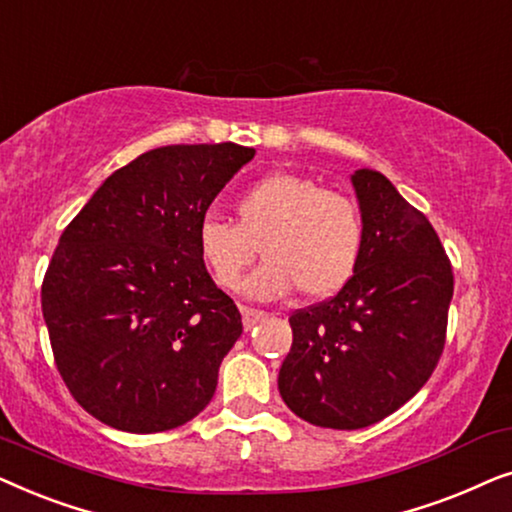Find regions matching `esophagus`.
I'll return each instance as SVG.
<instances>
[{
    "mask_svg": "<svg viewBox=\"0 0 512 512\" xmlns=\"http://www.w3.org/2000/svg\"><path fill=\"white\" fill-rule=\"evenodd\" d=\"M240 310H242V324H244V328H247V331H249V328H254L258 321L265 317V312L254 310V307H244L242 305Z\"/></svg>",
    "mask_w": 512,
    "mask_h": 512,
    "instance_id": "obj_1",
    "label": "esophagus"
}]
</instances>
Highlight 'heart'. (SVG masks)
I'll return each mask as SVG.
<instances>
[{
  "label": "heart",
  "mask_w": 512,
  "mask_h": 512,
  "mask_svg": "<svg viewBox=\"0 0 512 512\" xmlns=\"http://www.w3.org/2000/svg\"><path fill=\"white\" fill-rule=\"evenodd\" d=\"M235 221L205 219L198 254L221 289L235 291L261 247L268 261L249 277L254 298H282L293 286L326 298L352 279L363 247L359 207L310 177L272 172L237 193Z\"/></svg>",
  "instance_id": "obj_1"
}]
</instances>
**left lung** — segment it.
I'll use <instances>...</instances> for the list:
<instances>
[{
	"mask_svg": "<svg viewBox=\"0 0 512 512\" xmlns=\"http://www.w3.org/2000/svg\"><path fill=\"white\" fill-rule=\"evenodd\" d=\"M352 186L363 219L354 275L331 300L289 317L279 394L300 419L354 431L389 417L429 380L445 347L450 258L429 219L375 170Z\"/></svg>",
	"mask_w": 512,
	"mask_h": 512,
	"instance_id": "obj_1",
	"label": "left lung"
}]
</instances>
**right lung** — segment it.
I'll return each instance as SVG.
<instances>
[{
  "label": "right lung",
  "instance_id": "1",
  "mask_svg": "<svg viewBox=\"0 0 512 512\" xmlns=\"http://www.w3.org/2000/svg\"><path fill=\"white\" fill-rule=\"evenodd\" d=\"M254 153L233 142L146 151L60 235L41 310L69 394L102 424L170 431L212 401L242 317L202 263L198 228Z\"/></svg>",
  "mask_w": 512,
  "mask_h": 512
}]
</instances>
